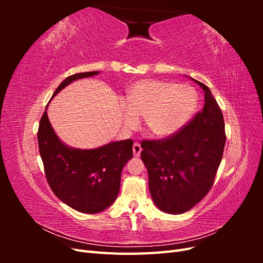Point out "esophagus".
<instances>
[{"instance_id":"obj_1","label":"esophagus","mask_w":263,"mask_h":263,"mask_svg":"<svg viewBox=\"0 0 263 263\" xmlns=\"http://www.w3.org/2000/svg\"><path fill=\"white\" fill-rule=\"evenodd\" d=\"M141 146L140 144H138V142H135V144L133 145V153H134V156L135 157H139L140 156V153H141Z\"/></svg>"}]
</instances>
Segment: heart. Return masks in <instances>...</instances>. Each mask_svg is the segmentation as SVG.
<instances>
[{"instance_id": "b5f03b06", "label": "heart", "mask_w": 263, "mask_h": 263, "mask_svg": "<svg viewBox=\"0 0 263 263\" xmlns=\"http://www.w3.org/2000/svg\"><path fill=\"white\" fill-rule=\"evenodd\" d=\"M197 94L192 86L145 79L135 82L119 100L124 123L133 128L145 117L147 130L156 137L165 138L178 133L193 116Z\"/></svg>"}]
</instances>
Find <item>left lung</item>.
Segmentation results:
<instances>
[{
    "label": "left lung",
    "instance_id": "left-lung-1",
    "mask_svg": "<svg viewBox=\"0 0 263 263\" xmlns=\"http://www.w3.org/2000/svg\"><path fill=\"white\" fill-rule=\"evenodd\" d=\"M204 91V107L184 127L161 140L141 141V160L149 177V191L159 210L182 214L210 192L226 142L221 110L211 90Z\"/></svg>",
    "mask_w": 263,
    "mask_h": 263
}]
</instances>
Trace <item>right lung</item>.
<instances>
[{"instance_id":"1","label":"right lung","mask_w":263,"mask_h":263,"mask_svg":"<svg viewBox=\"0 0 263 263\" xmlns=\"http://www.w3.org/2000/svg\"><path fill=\"white\" fill-rule=\"evenodd\" d=\"M99 73L100 71H90L68 77L52 98L73 81ZM47 107L39 123L37 138L46 179L52 192L78 212L97 214L106 210L119 192L124 165L133 158V140L112 141L95 149L71 148L55 135Z\"/></svg>"}]
</instances>
